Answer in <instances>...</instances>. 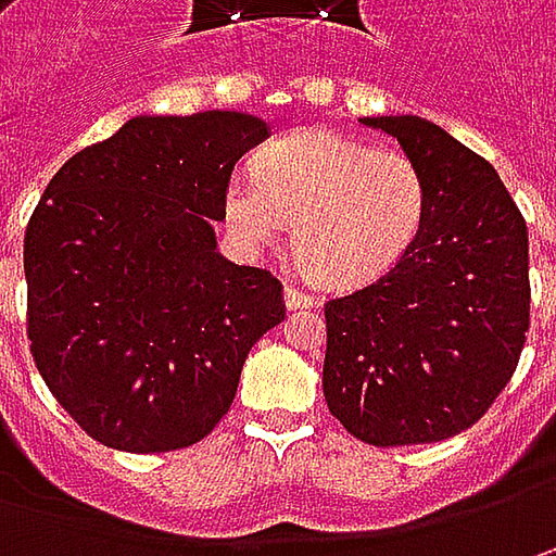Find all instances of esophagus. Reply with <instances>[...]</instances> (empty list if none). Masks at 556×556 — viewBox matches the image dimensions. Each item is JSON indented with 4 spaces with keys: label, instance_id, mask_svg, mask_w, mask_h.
<instances>
[{
    "label": "esophagus",
    "instance_id": "34e87169",
    "mask_svg": "<svg viewBox=\"0 0 556 556\" xmlns=\"http://www.w3.org/2000/svg\"><path fill=\"white\" fill-rule=\"evenodd\" d=\"M285 303H288V309H306V306H318V296H312L309 290L296 288V285H288Z\"/></svg>",
    "mask_w": 556,
    "mask_h": 556
}]
</instances>
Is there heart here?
I'll return each mask as SVG.
<instances>
[{
  "label": "heart",
  "mask_w": 556,
  "mask_h": 556,
  "mask_svg": "<svg viewBox=\"0 0 556 556\" xmlns=\"http://www.w3.org/2000/svg\"><path fill=\"white\" fill-rule=\"evenodd\" d=\"M430 185L402 148L303 129L271 141L253 176H231L223 213L247 247H275L293 223V250L315 281L355 288L387 275L427 223Z\"/></svg>",
  "instance_id": "1"
}]
</instances>
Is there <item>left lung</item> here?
I'll use <instances>...</instances> for the list:
<instances>
[{
  "label": "left lung",
  "mask_w": 556,
  "mask_h": 556,
  "mask_svg": "<svg viewBox=\"0 0 556 556\" xmlns=\"http://www.w3.org/2000/svg\"><path fill=\"white\" fill-rule=\"evenodd\" d=\"M430 185L427 223L387 275L325 303V399L368 445L473 427L517 371L529 331V231L495 166L420 117H365Z\"/></svg>",
  "instance_id": "8db88e82"
}]
</instances>
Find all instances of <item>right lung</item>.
<instances>
[{"instance_id":"add662e5","label":"right lung","mask_w":556,"mask_h":556,"mask_svg":"<svg viewBox=\"0 0 556 556\" xmlns=\"http://www.w3.org/2000/svg\"><path fill=\"white\" fill-rule=\"evenodd\" d=\"M235 111L136 117L52 176L24 235L27 337L58 405L108 448L176 452L231 408L281 281L216 253L235 163L266 139Z\"/></svg>"}]
</instances>
